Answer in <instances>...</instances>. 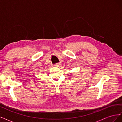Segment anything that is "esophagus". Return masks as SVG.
Segmentation results:
<instances>
[{
	"label": "esophagus",
	"instance_id": "esophagus-1",
	"mask_svg": "<svg viewBox=\"0 0 122 122\" xmlns=\"http://www.w3.org/2000/svg\"><path fill=\"white\" fill-rule=\"evenodd\" d=\"M61 65V64L60 63V62H59V63H57L55 65V67H59V66H60V65Z\"/></svg>",
	"mask_w": 122,
	"mask_h": 122
}]
</instances>
